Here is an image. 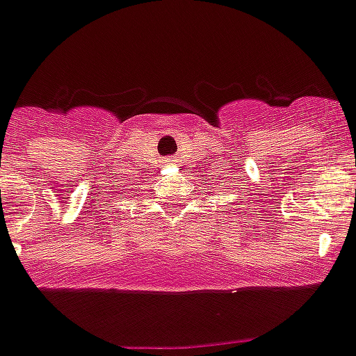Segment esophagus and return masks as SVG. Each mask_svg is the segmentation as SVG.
Here are the masks:
<instances>
[{
	"label": "esophagus",
	"instance_id": "obj_1",
	"mask_svg": "<svg viewBox=\"0 0 356 356\" xmlns=\"http://www.w3.org/2000/svg\"><path fill=\"white\" fill-rule=\"evenodd\" d=\"M166 162H168V164H170V162H174V158H166Z\"/></svg>",
	"mask_w": 356,
	"mask_h": 356
}]
</instances>
